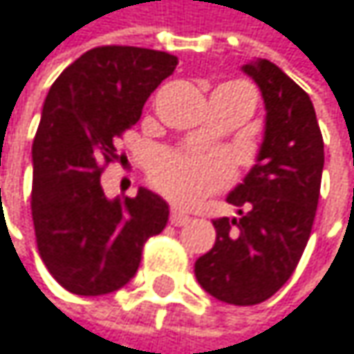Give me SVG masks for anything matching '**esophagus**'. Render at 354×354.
Wrapping results in <instances>:
<instances>
[{"label": "esophagus", "mask_w": 354, "mask_h": 354, "mask_svg": "<svg viewBox=\"0 0 354 354\" xmlns=\"http://www.w3.org/2000/svg\"><path fill=\"white\" fill-rule=\"evenodd\" d=\"M191 222V218L187 216V214H183V212H178V209H171V214H169V224H174V226H185V224H189Z\"/></svg>", "instance_id": "esophagus-1"}]
</instances>
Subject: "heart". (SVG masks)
Here are the masks:
<instances>
[{"label":"heart","mask_w":354,"mask_h":354,"mask_svg":"<svg viewBox=\"0 0 354 354\" xmlns=\"http://www.w3.org/2000/svg\"><path fill=\"white\" fill-rule=\"evenodd\" d=\"M253 93L243 84H230ZM232 161L226 155L193 151H159L149 165L153 187L176 205L191 207L232 180Z\"/></svg>","instance_id":"b5f03b06"}]
</instances>
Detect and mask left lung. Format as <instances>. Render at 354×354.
I'll return each mask as SVG.
<instances>
[{
	"mask_svg": "<svg viewBox=\"0 0 354 354\" xmlns=\"http://www.w3.org/2000/svg\"><path fill=\"white\" fill-rule=\"evenodd\" d=\"M263 97L266 132L257 163L230 195L239 218L214 220L216 245L197 259L205 292L230 305H257L292 276L311 236L324 138L309 95L270 59L243 66Z\"/></svg>",
	"mask_w": 354,
	"mask_h": 354,
	"instance_id": "1",
	"label": "left lung"
}]
</instances>
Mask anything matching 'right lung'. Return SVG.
<instances>
[{
	"mask_svg": "<svg viewBox=\"0 0 354 354\" xmlns=\"http://www.w3.org/2000/svg\"><path fill=\"white\" fill-rule=\"evenodd\" d=\"M176 66L178 57L165 51L95 47L47 93L32 140L30 209L39 255L72 295L99 297L128 284L147 239L167 224V203L147 189L107 199L101 171Z\"/></svg>",
	"mask_w": 354,
	"mask_h": 354,
	"instance_id": "add662e5",
	"label": "right lung"
}]
</instances>
